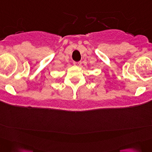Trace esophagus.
I'll use <instances>...</instances> for the list:
<instances>
[{"mask_svg":"<svg viewBox=\"0 0 152 152\" xmlns=\"http://www.w3.org/2000/svg\"><path fill=\"white\" fill-rule=\"evenodd\" d=\"M73 64H74L75 66H80L81 64H82V62H74V63H73Z\"/></svg>","mask_w":152,"mask_h":152,"instance_id":"obj_1","label":"esophagus"}]
</instances>
